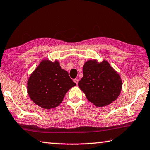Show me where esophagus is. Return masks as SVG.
<instances>
[{"mask_svg":"<svg viewBox=\"0 0 150 150\" xmlns=\"http://www.w3.org/2000/svg\"><path fill=\"white\" fill-rule=\"evenodd\" d=\"M73 81H74V82L76 83V84H78V82H79V79L77 78H76V79H75L74 80H73Z\"/></svg>","mask_w":150,"mask_h":150,"instance_id":"1","label":"esophagus"}]
</instances>
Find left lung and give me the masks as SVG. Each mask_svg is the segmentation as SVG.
<instances>
[{
	"instance_id": "obj_1",
	"label": "left lung",
	"mask_w": 150,
	"mask_h": 150,
	"mask_svg": "<svg viewBox=\"0 0 150 150\" xmlns=\"http://www.w3.org/2000/svg\"><path fill=\"white\" fill-rule=\"evenodd\" d=\"M83 77L78 85L86 97L94 105L105 106L116 100L120 95L122 81L109 63L103 60L86 62L83 68Z\"/></svg>"
}]
</instances>
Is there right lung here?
<instances>
[{"instance_id":"add662e5","label":"right lung","mask_w":150,"mask_h":150,"mask_svg":"<svg viewBox=\"0 0 150 150\" xmlns=\"http://www.w3.org/2000/svg\"><path fill=\"white\" fill-rule=\"evenodd\" d=\"M75 85L58 61L43 60L30 76L27 91L35 104L51 109L59 106L66 93Z\"/></svg>"}]
</instances>
